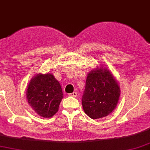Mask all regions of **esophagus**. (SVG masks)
Here are the masks:
<instances>
[{"label":"esophagus","mask_w":150,"mask_h":150,"mask_svg":"<svg viewBox=\"0 0 150 150\" xmlns=\"http://www.w3.org/2000/svg\"><path fill=\"white\" fill-rule=\"evenodd\" d=\"M68 96H72V97H77V92H76V91H75V92H73V93H68Z\"/></svg>","instance_id":"esophagus-1"}]
</instances>
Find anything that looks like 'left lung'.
I'll return each instance as SVG.
<instances>
[{
  "label": "left lung",
  "mask_w": 150,
  "mask_h": 150,
  "mask_svg": "<svg viewBox=\"0 0 150 150\" xmlns=\"http://www.w3.org/2000/svg\"><path fill=\"white\" fill-rule=\"evenodd\" d=\"M120 86L107 67H97L89 72L82 98L84 112L97 120L110 113L116 108L120 96Z\"/></svg>",
  "instance_id": "left-lung-1"
}]
</instances>
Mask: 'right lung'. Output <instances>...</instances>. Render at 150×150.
Here are the masks:
<instances>
[{"instance_id": "add662e5", "label": "right lung", "mask_w": 150, "mask_h": 150, "mask_svg": "<svg viewBox=\"0 0 150 150\" xmlns=\"http://www.w3.org/2000/svg\"><path fill=\"white\" fill-rule=\"evenodd\" d=\"M26 98L39 116L50 118L59 110L64 95L60 84L53 74L38 73L30 79L27 86Z\"/></svg>"}]
</instances>
